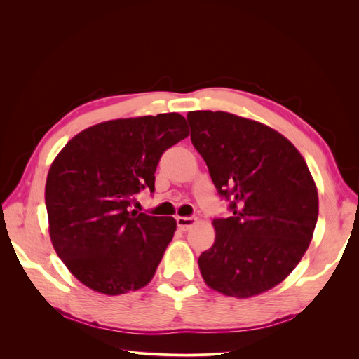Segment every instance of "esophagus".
<instances>
[{
  "mask_svg": "<svg viewBox=\"0 0 359 359\" xmlns=\"http://www.w3.org/2000/svg\"><path fill=\"white\" fill-rule=\"evenodd\" d=\"M196 223V217H177V224L181 231H189Z\"/></svg>",
  "mask_w": 359,
  "mask_h": 359,
  "instance_id": "obj_1",
  "label": "esophagus"
}]
</instances>
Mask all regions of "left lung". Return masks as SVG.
Segmentation results:
<instances>
[{"label":"left lung","instance_id":"8db88e82","mask_svg":"<svg viewBox=\"0 0 359 359\" xmlns=\"http://www.w3.org/2000/svg\"><path fill=\"white\" fill-rule=\"evenodd\" d=\"M193 147L231 217H217L215 241L199 256L205 283L248 298L281 283L307 252L319 214L306 160L260 123L227 112L187 114Z\"/></svg>","mask_w":359,"mask_h":359}]
</instances>
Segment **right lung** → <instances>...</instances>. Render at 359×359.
I'll use <instances>...</instances> for the list:
<instances>
[{"instance_id": "obj_1", "label": "right lung", "mask_w": 359, "mask_h": 359, "mask_svg": "<svg viewBox=\"0 0 359 359\" xmlns=\"http://www.w3.org/2000/svg\"><path fill=\"white\" fill-rule=\"evenodd\" d=\"M189 136L186 118L114 119L76 135L53 160L45 201L57 255L81 283L104 295L147 286L177 229L173 217L132 210L154 193L168 148Z\"/></svg>"}]
</instances>
